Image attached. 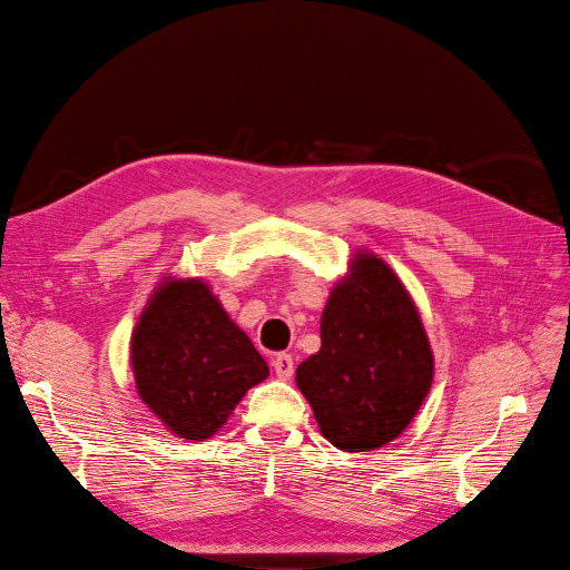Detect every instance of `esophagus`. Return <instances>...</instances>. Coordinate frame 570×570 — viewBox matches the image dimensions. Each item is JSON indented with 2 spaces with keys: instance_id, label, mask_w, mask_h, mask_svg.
<instances>
[{
  "instance_id": "1",
  "label": "esophagus",
  "mask_w": 570,
  "mask_h": 570,
  "mask_svg": "<svg viewBox=\"0 0 570 570\" xmlns=\"http://www.w3.org/2000/svg\"><path fill=\"white\" fill-rule=\"evenodd\" d=\"M273 370H275V374H277L282 381H288V379L293 376V372H295V361H293V356H291V354H277V356L273 358Z\"/></svg>"
}]
</instances>
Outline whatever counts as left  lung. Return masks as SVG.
<instances>
[{
    "mask_svg": "<svg viewBox=\"0 0 570 570\" xmlns=\"http://www.w3.org/2000/svg\"><path fill=\"white\" fill-rule=\"evenodd\" d=\"M435 358L420 308L399 275L356 250L320 317V350L295 381L336 449L374 451L399 438L433 385Z\"/></svg>",
    "mask_w": 570,
    "mask_h": 570,
    "instance_id": "obj_1",
    "label": "left lung"
}]
</instances>
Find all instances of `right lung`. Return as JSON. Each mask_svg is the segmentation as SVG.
<instances>
[{
	"label": "right lung",
	"mask_w": 570,
	"mask_h": 570,
	"mask_svg": "<svg viewBox=\"0 0 570 570\" xmlns=\"http://www.w3.org/2000/svg\"><path fill=\"white\" fill-rule=\"evenodd\" d=\"M139 399L165 429L205 442L268 365L200 277L167 275L153 288L130 336Z\"/></svg>",
	"instance_id": "add662e5"
}]
</instances>
